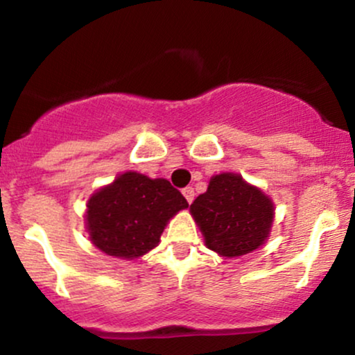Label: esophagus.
<instances>
[{
  "instance_id": "esophagus-1",
  "label": "esophagus",
  "mask_w": 355,
  "mask_h": 355,
  "mask_svg": "<svg viewBox=\"0 0 355 355\" xmlns=\"http://www.w3.org/2000/svg\"><path fill=\"white\" fill-rule=\"evenodd\" d=\"M183 197L187 198V202L191 203L195 198V190L191 189V187H185V189H183Z\"/></svg>"
}]
</instances>
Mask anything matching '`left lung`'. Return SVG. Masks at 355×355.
Here are the masks:
<instances>
[{"instance_id":"8db88e82","label":"left lung","mask_w":355,"mask_h":355,"mask_svg":"<svg viewBox=\"0 0 355 355\" xmlns=\"http://www.w3.org/2000/svg\"><path fill=\"white\" fill-rule=\"evenodd\" d=\"M205 245L222 257L250 254L266 243L274 222V203L237 173L210 178L209 189L190 205Z\"/></svg>"}]
</instances>
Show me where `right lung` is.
Segmentation results:
<instances>
[{"label":"right lung","mask_w":355,"mask_h":355,"mask_svg":"<svg viewBox=\"0 0 355 355\" xmlns=\"http://www.w3.org/2000/svg\"><path fill=\"white\" fill-rule=\"evenodd\" d=\"M89 240L107 255L132 260L158 245L166 222L189 207L165 178L125 172L89 197Z\"/></svg>","instance_id":"1"}]
</instances>
